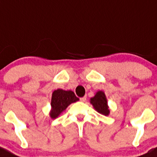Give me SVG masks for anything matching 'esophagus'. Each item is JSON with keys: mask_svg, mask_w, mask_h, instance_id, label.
Returning <instances> with one entry per match:
<instances>
[{"mask_svg": "<svg viewBox=\"0 0 157 157\" xmlns=\"http://www.w3.org/2000/svg\"><path fill=\"white\" fill-rule=\"evenodd\" d=\"M80 101H82V102H85L86 101V97H82V98H80Z\"/></svg>", "mask_w": 157, "mask_h": 157, "instance_id": "34e87169", "label": "esophagus"}]
</instances>
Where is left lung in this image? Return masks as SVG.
<instances>
[{
	"mask_svg": "<svg viewBox=\"0 0 157 157\" xmlns=\"http://www.w3.org/2000/svg\"><path fill=\"white\" fill-rule=\"evenodd\" d=\"M90 103L94 107V109L101 114L105 115V116H108L109 114V109L107 105L106 97L102 91H98L94 98H91Z\"/></svg>",
	"mask_w": 157,
	"mask_h": 157,
	"instance_id": "obj_1",
	"label": "left lung"
}]
</instances>
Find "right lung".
Returning a JSON list of instances; mask_svg holds the SVG:
<instances>
[{
  "label": "right lung",
  "mask_w": 157,
  "mask_h": 157,
  "mask_svg": "<svg viewBox=\"0 0 157 157\" xmlns=\"http://www.w3.org/2000/svg\"><path fill=\"white\" fill-rule=\"evenodd\" d=\"M78 98L75 96L74 92L68 90L65 91L60 89H58L52 93L51 106L52 111L50 112V116L52 119H56L66 108L71 103L78 101Z\"/></svg>",
  "instance_id": "1"
}]
</instances>
